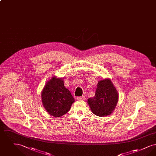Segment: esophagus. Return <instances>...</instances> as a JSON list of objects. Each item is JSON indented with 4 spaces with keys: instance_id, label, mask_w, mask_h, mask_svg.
<instances>
[{
    "instance_id": "obj_1",
    "label": "esophagus",
    "mask_w": 156,
    "mask_h": 156,
    "mask_svg": "<svg viewBox=\"0 0 156 156\" xmlns=\"http://www.w3.org/2000/svg\"><path fill=\"white\" fill-rule=\"evenodd\" d=\"M85 97H78L76 98V99L77 100H78V101H83V100H85Z\"/></svg>"
}]
</instances>
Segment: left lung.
Here are the masks:
<instances>
[{
    "mask_svg": "<svg viewBox=\"0 0 156 156\" xmlns=\"http://www.w3.org/2000/svg\"><path fill=\"white\" fill-rule=\"evenodd\" d=\"M119 101L117 89L109 78L99 81L95 95L88 99V104L92 112L95 115L107 116L114 111Z\"/></svg>",
    "mask_w": 156,
    "mask_h": 156,
    "instance_id": "obj_1",
    "label": "left lung"
}]
</instances>
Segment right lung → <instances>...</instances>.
I'll use <instances>...</instances> for the list:
<instances>
[{
	"label": "right lung",
	"mask_w": 156,
	"mask_h": 156,
	"mask_svg": "<svg viewBox=\"0 0 156 156\" xmlns=\"http://www.w3.org/2000/svg\"><path fill=\"white\" fill-rule=\"evenodd\" d=\"M41 95L45 111L54 117L67 113L75 102L69 90L64 87L63 79L55 76L46 82Z\"/></svg>",
	"instance_id": "add662e5"
}]
</instances>
